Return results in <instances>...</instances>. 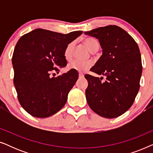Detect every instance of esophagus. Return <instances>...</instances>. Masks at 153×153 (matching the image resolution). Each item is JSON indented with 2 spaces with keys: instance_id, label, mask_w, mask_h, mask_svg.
<instances>
[{
  "instance_id": "obj_1",
  "label": "esophagus",
  "mask_w": 153,
  "mask_h": 153,
  "mask_svg": "<svg viewBox=\"0 0 153 153\" xmlns=\"http://www.w3.org/2000/svg\"><path fill=\"white\" fill-rule=\"evenodd\" d=\"M79 78H83V77H84V74H83V73L79 72Z\"/></svg>"
}]
</instances>
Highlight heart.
Here are the masks:
<instances>
[{
  "instance_id": "obj_1",
  "label": "heart",
  "mask_w": 153,
  "mask_h": 153,
  "mask_svg": "<svg viewBox=\"0 0 153 153\" xmlns=\"http://www.w3.org/2000/svg\"><path fill=\"white\" fill-rule=\"evenodd\" d=\"M83 43L89 49L90 51L95 52L99 49V43L97 40L93 38H85L83 39ZM74 49V42L69 43L65 47L64 51V57L67 60H70L72 58L73 51ZM93 65V62L91 61H81L79 60H74L68 65V68L69 70H74L78 72H85Z\"/></svg>"
}]
</instances>
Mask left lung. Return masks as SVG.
<instances>
[{"label": "left lung", "mask_w": 153, "mask_h": 153, "mask_svg": "<svg viewBox=\"0 0 153 153\" xmlns=\"http://www.w3.org/2000/svg\"><path fill=\"white\" fill-rule=\"evenodd\" d=\"M85 35L96 37L102 55L92 72L106 76V81L90 74L85 90L88 104L100 116L114 118L131 107L140 88L142 74L141 53L137 42L125 30L115 25L93 29Z\"/></svg>", "instance_id": "left-lung-1"}]
</instances>
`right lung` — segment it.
<instances>
[{"instance_id":"right-lung-1","label":"right lung","mask_w":153,"mask_h":153,"mask_svg":"<svg viewBox=\"0 0 153 153\" xmlns=\"http://www.w3.org/2000/svg\"><path fill=\"white\" fill-rule=\"evenodd\" d=\"M82 33L62 34L37 28L19 39L12 58L14 85L20 104L31 116L47 118L65 104L78 72L70 70L56 77L51 74L58 73V66L67 65L65 49Z\"/></svg>"}]
</instances>
